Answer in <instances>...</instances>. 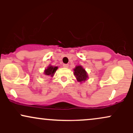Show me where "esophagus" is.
Segmentation results:
<instances>
[{
  "label": "esophagus",
  "mask_w": 133,
  "mask_h": 133,
  "mask_svg": "<svg viewBox=\"0 0 133 133\" xmlns=\"http://www.w3.org/2000/svg\"><path fill=\"white\" fill-rule=\"evenodd\" d=\"M63 67H64V68H68V67H69V64H63Z\"/></svg>",
  "instance_id": "34e87169"
}]
</instances>
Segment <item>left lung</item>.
Here are the masks:
<instances>
[{"mask_svg": "<svg viewBox=\"0 0 133 133\" xmlns=\"http://www.w3.org/2000/svg\"><path fill=\"white\" fill-rule=\"evenodd\" d=\"M74 76H76L77 81H85L86 80V79L88 78V74H87V72L86 71H85V69H84L82 68L81 65L76 66V68L74 69Z\"/></svg>", "mask_w": 133, "mask_h": 133, "instance_id": "left-lung-1", "label": "left lung"}]
</instances>
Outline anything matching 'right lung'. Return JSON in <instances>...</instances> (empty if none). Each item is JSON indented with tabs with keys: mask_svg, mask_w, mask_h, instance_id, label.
<instances>
[{
	"mask_svg": "<svg viewBox=\"0 0 133 133\" xmlns=\"http://www.w3.org/2000/svg\"><path fill=\"white\" fill-rule=\"evenodd\" d=\"M57 67H53L52 66V65H49V66L47 67V68L44 71V74L46 76H54L55 72H56V70L57 69Z\"/></svg>",
	"mask_w": 133,
	"mask_h": 133,
	"instance_id": "right-lung-1",
	"label": "right lung"
}]
</instances>
